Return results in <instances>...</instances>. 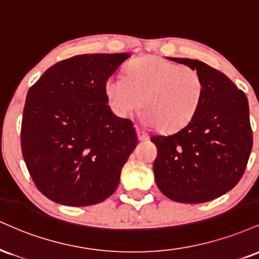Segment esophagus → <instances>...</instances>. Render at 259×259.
I'll return each mask as SVG.
<instances>
[{
  "instance_id": "obj_1",
  "label": "esophagus",
  "mask_w": 259,
  "mask_h": 259,
  "mask_svg": "<svg viewBox=\"0 0 259 259\" xmlns=\"http://www.w3.org/2000/svg\"><path fill=\"white\" fill-rule=\"evenodd\" d=\"M136 134H138V138L140 141H145V140L148 139V134L143 132L141 129H139V127H136Z\"/></svg>"
}]
</instances>
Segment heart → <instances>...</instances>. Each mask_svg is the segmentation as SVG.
I'll return each instance as SVG.
<instances>
[{"mask_svg": "<svg viewBox=\"0 0 259 259\" xmlns=\"http://www.w3.org/2000/svg\"><path fill=\"white\" fill-rule=\"evenodd\" d=\"M125 73L105 83L106 99L117 117L125 118L141 106L143 123L171 133L187 125L197 113L205 84L194 67L146 55L130 62Z\"/></svg>", "mask_w": 259, "mask_h": 259, "instance_id": "obj_1", "label": "heart"}]
</instances>
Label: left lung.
<instances>
[{
    "mask_svg": "<svg viewBox=\"0 0 259 259\" xmlns=\"http://www.w3.org/2000/svg\"><path fill=\"white\" fill-rule=\"evenodd\" d=\"M194 67L205 90L197 113L187 125L170 135H154L153 164L158 188L171 200L199 204L234 188L252 149L248 101L226 74L205 62L169 58Z\"/></svg>",
    "mask_w": 259,
    "mask_h": 259,
    "instance_id": "obj_1",
    "label": "left lung"
}]
</instances>
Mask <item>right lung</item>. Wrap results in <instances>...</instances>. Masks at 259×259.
<instances>
[{"instance_id":"right-lung-1","label":"right lung","mask_w":259,"mask_h":259,"mask_svg":"<svg viewBox=\"0 0 259 259\" xmlns=\"http://www.w3.org/2000/svg\"><path fill=\"white\" fill-rule=\"evenodd\" d=\"M127 58L126 53L68 58L27 92L21 152L33 183L52 201L89 206L119 185L138 136L132 120L112 113L105 83Z\"/></svg>"}]
</instances>
